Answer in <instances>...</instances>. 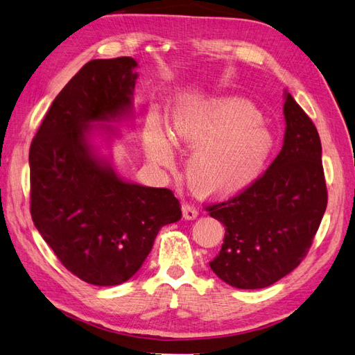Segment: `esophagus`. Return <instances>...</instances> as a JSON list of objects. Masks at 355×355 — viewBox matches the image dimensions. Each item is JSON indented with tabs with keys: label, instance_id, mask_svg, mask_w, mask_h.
<instances>
[{
	"label": "esophagus",
	"instance_id": "1",
	"mask_svg": "<svg viewBox=\"0 0 355 355\" xmlns=\"http://www.w3.org/2000/svg\"><path fill=\"white\" fill-rule=\"evenodd\" d=\"M181 210H183V218L186 220H192L198 216V210L193 207L192 204H184L183 207H181Z\"/></svg>",
	"mask_w": 355,
	"mask_h": 355
}]
</instances>
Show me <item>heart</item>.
Returning <instances> with one entry per match:
<instances>
[{
    "label": "heart",
    "mask_w": 355,
    "mask_h": 355,
    "mask_svg": "<svg viewBox=\"0 0 355 355\" xmlns=\"http://www.w3.org/2000/svg\"><path fill=\"white\" fill-rule=\"evenodd\" d=\"M195 150L187 177L196 192L232 195L257 178L274 148V135L261 114L243 98L225 96L171 116L169 140L160 119L151 113L145 122L144 145L148 159L169 166L172 147Z\"/></svg>",
    "instance_id": "obj_1"
}]
</instances>
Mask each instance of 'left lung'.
Masks as SVG:
<instances>
[{
    "instance_id": "left-lung-1",
    "label": "left lung",
    "mask_w": 355,
    "mask_h": 355,
    "mask_svg": "<svg viewBox=\"0 0 355 355\" xmlns=\"http://www.w3.org/2000/svg\"><path fill=\"white\" fill-rule=\"evenodd\" d=\"M282 151L241 193L205 205L225 227L210 268L237 289L277 283L306 257L327 209L322 146L315 123L286 92Z\"/></svg>"
}]
</instances>
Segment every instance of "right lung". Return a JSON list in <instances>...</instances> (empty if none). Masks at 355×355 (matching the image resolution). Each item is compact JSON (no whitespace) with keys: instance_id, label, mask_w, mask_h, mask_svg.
I'll use <instances>...</instances> for the list:
<instances>
[{"instance_id":"1","label":"right lung","mask_w":355,"mask_h":355,"mask_svg":"<svg viewBox=\"0 0 355 355\" xmlns=\"http://www.w3.org/2000/svg\"><path fill=\"white\" fill-rule=\"evenodd\" d=\"M137 62H87L55 96L30 146V213L62 265L94 286L133 277L160 228L181 219L164 187L123 181L89 142L92 122L131 110Z\"/></svg>"}]
</instances>
